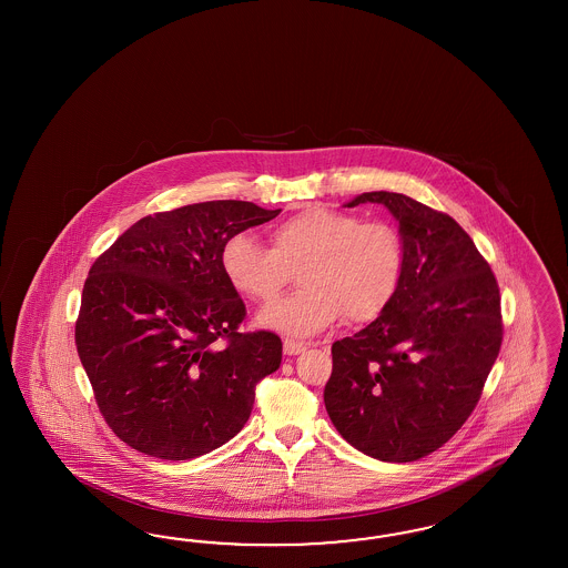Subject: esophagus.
Segmentation results:
<instances>
[{"mask_svg": "<svg viewBox=\"0 0 568 568\" xmlns=\"http://www.w3.org/2000/svg\"><path fill=\"white\" fill-rule=\"evenodd\" d=\"M304 349H306L304 342H297V339H285V342H283V352H285L287 356H297V354H302Z\"/></svg>", "mask_w": 568, "mask_h": 568, "instance_id": "esophagus-1", "label": "esophagus"}]
</instances>
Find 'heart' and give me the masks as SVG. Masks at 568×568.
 <instances>
[{"label":"heart","instance_id":"obj_1","mask_svg":"<svg viewBox=\"0 0 568 568\" xmlns=\"http://www.w3.org/2000/svg\"><path fill=\"white\" fill-rule=\"evenodd\" d=\"M273 247L252 235H233L221 262L243 297L268 304L292 283L300 292L260 312V325L306 337L337 318L371 323L394 302L404 273V243L394 224L312 206L276 224Z\"/></svg>","mask_w":568,"mask_h":568}]
</instances>
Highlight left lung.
I'll return each instance as SVG.
<instances>
[{"mask_svg":"<svg viewBox=\"0 0 568 568\" xmlns=\"http://www.w3.org/2000/svg\"><path fill=\"white\" fill-rule=\"evenodd\" d=\"M383 204L404 243V273L377 321L331 347V423L385 463H413L460 429L498 358L499 287L465 229L404 193L371 191L347 207Z\"/></svg>","mask_w":568,"mask_h":568,"instance_id":"obj_1","label":"left lung"}]
</instances>
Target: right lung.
I'll list each match as a JSON object with an SVG mask.
<instances>
[{"label": "right lung", "mask_w": 568, "mask_h": 568, "mask_svg": "<svg viewBox=\"0 0 568 568\" xmlns=\"http://www.w3.org/2000/svg\"><path fill=\"white\" fill-rule=\"evenodd\" d=\"M281 210L219 200L155 212L93 262L74 342L108 427L162 460L235 437L283 345L241 333L245 304L224 275V243Z\"/></svg>", "instance_id": "obj_1"}]
</instances>
